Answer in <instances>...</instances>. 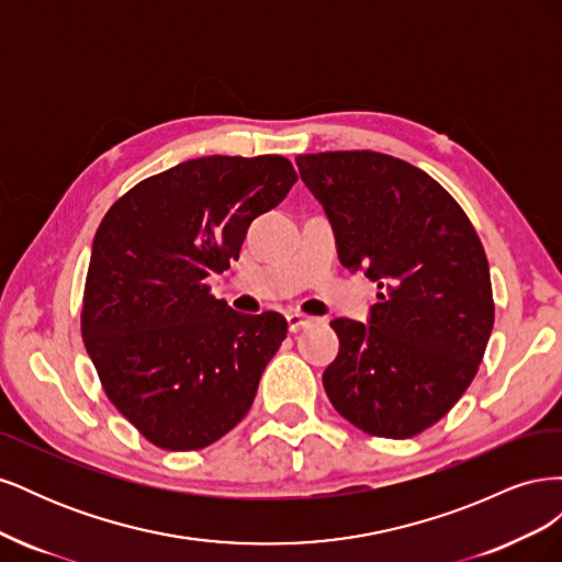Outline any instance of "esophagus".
I'll use <instances>...</instances> for the list:
<instances>
[{"label":"esophagus","instance_id":"34e87169","mask_svg":"<svg viewBox=\"0 0 562 562\" xmlns=\"http://www.w3.org/2000/svg\"><path fill=\"white\" fill-rule=\"evenodd\" d=\"M285 321H288V330L291 333H297V330H302V328H307L310 323H312V318L310 316H304V314H288L285 316Z\"/></svg>","mask_w":562,"mask_h":562}]
</instances>
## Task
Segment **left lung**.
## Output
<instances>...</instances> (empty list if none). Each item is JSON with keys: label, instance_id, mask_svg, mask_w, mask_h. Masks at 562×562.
Returning a JSON list of instances; mask_svg holds the SVG:
<instances>
[{"label": "left lung", "instance_id": "left-lung-1", "mask_svg": "<svg viewBox=\"0 0 562 562\" xmlns=\"http://www.w3.org/2000/svg\"><path fill=\"white\" fill-rule=\"evenodd\" d=\"M295 164L333 223L339 262L380 288L370 326L330 323L339 351L323 372L326 394L370 436H417L462 398L495 323L479 234L443 187L403 159L353 149Z\"/></svg>", "mask_w": 562, "mask_h": 562}]
</instances>
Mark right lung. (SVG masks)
Segmentation results:
<instances>
[{
    "label": "right lung",
    "mask_w": 562,
    "mask_h": 562,
    "mask_svg": "<svg viewBox=\"0 0 562 562\" xmlns=\"http://www.w3.org/2000/svg\"><path fill=\"white\" fill-rule=\"evenodd\" d=\"M295 180L279 155L190 159L135 184L100 223L81 337L108 398L151 446L201 450L250 411L288 323L229 310L206 279Z\"/></svg>",
    "instance_id": "obj_1"
}]
</instances>
